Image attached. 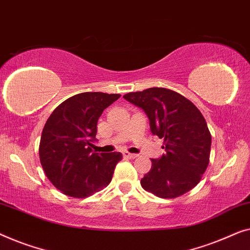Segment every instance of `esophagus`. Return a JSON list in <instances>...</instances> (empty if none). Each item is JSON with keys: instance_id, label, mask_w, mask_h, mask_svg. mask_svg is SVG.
I'll return each instance as SVG.
<instances>
[{"instance_id": "obj_1", "label": "esophagus", "mask_w": 250, "mask_h": 250, "mask_svg": "<svg viewBox=\"0 0 250 250\" xmlns=\"http://www.w3.org/2000/svg\"><path fill=\"white\" fill-rule=\"evenodd\" d=\"M122 155H124V157H126V159H130V160H132V159H136L137 156V154H132V153H129V152H124L122 153Z\"/></svg>"}]
</instances>
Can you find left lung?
Instances as JSON below:
<instances>
[{"instance_id":"left-lung-1","label":"left lung","mask_w":250,"mask_h":250,"mask_svg":"<svg viewBox=\"0 0 250 250\" xmlns=\"http://www.w3.org/2000/svg\"><path fill=\"white\" fill-rule=\"evenodd\" d=\"M124 98L145 112L150 131L164 139L165 153L152 159V168L140 180L142 187L161 198L191 190L206 171L212 143L200 111L182 95L159 87L128 93Z\"/></svg>"}]
</instances>
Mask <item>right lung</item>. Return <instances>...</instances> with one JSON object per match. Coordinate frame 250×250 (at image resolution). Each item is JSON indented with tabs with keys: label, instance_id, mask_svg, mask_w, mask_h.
Listing matches in <instances>:
<instances>
[{
	"label": "right lung",
	"instance_id": "obj_1",
	"mask_svg": "<svg viewBox=\"0 0 250 250\" xmlns=\"http://www.w3.org/2000/svg\"><path fill=\"white\" fill-rule=\"evenodd\" d=\"M119 94L87 91L60 104L42 132L40 159L43 170L64 195L83 198L110 184L122 154L95 153L97 121Z\"/></svg>",
	"mask_w": 250,
	"mask_h": 250
}]
</instances>
